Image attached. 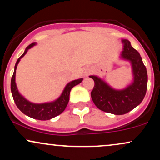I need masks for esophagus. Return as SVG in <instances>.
Masks as SVG:
<instances>
[{"mask_svg":"<svg viewBox=\"0 0 160 160\" xmlns=\"http://www.w3.org/2000/svg\"><path fill=\"white\" fill-rule=\"evenodd\" d=\"M89 74V72H86V74H85V75H86V76H87V75H88V74Z\"/></svg>","mask_w":160,"mask_h":160,"instance_id":"34e87169","label":"esophagus"}]
</instances>
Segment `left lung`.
I'll return each instance as SVG.
<instances>
[{"label":"left lung","mask_w":160,"mask_h":160,"mask_svg":"<svg viewBox=\"0 0 160 160\" xmlns=\"http://www.w3.org/2000/svg\"><path fill=\"white\" fill-rule=\"evenodd\" d=\"M122 43L123 48L120 58L131 64L132 82L124 89H116L98 76H89L95 82L91 97L95 106L115 115L125 114L139 105L148 88V73L140 54L128 40H122Z\"/></svg>","instance_id":"left-lung-1"}]
</instances>
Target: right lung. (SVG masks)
I'll use <instances>...</instances> for the list:
<instances>
[{"mask_svg":"<svg viewBox=\"0 0 160 160\" xmlns=\"http://www.w3.org/2000/svg\"><path fill=\"white\" fill-rule=\"evenodd\" d=\"M35 45L36 43H32V44L28 46L23 54L18 58L15 65V68H14L13 74H12V79H11V92H12V98H13L16 106L24 114L27 115L29 117H32L33 119H36V120H48L56 117V116L61 114L62 112L65 111L69 102L70 92H71V89L74 86L80 83L83 79L80 78L68 82L65 86L61 95L53 102H46V103L42 104H35L28 101L26 98H24L22 95L20 94L17 89L16 83V71L20 59L26 54L29 49H31Z\"/></svg>","mask_w":160,"mask_h":160,"instance_id":"add662e5","label":"right lung"}]
</instances>
